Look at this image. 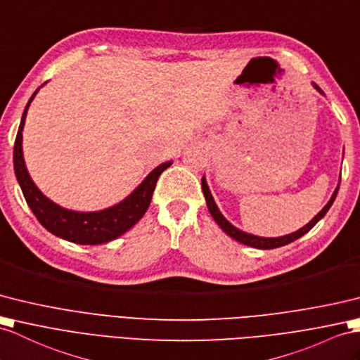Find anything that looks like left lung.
<instances>
[{"label": "left lung", "mask_w": 360, "mask_h": 360, "mask_svg": "<svg viewBox=\"0 0 360 360\" xmlns=\"http://www.w3.org/2000/svg\"><path fill=\"white\" fill-rule=\"evenodd\" d=\"M313 86H314V89H316L321 94H323V91L319 89V86H318L316 84H313ZM339 185H340V183H339ZM339 185H338V188L335 189V192H333V195H331L330 201H328V203H327L326 206H323V209L321 210V212H319L316 217H314L310 223H307L304 227H301L300 231H296V232H293V233H288V235H284V236H276V238H264V236H257V235H252V233H248V232H243V231H240V229H236V227H235L233 224H231L229 221H227L226 218L223 217V214L220 212V209H218L217 205H215L214 197H212V194H210V191H209V188H207L206 179H205V177L201 179V189H203V194H205V198H206L207 209H209V212H210V215H212L214 220L217 221V224L220 226L221 229H223L227 235L232 236L233 240H236V241L241 243V244H246V246L255 248V249H276V248L285 246V244L292 243V241H295V240H297V238H301L302 235H305L307 232H309V231L311 229V227H313L314 224H316V223L321 220V218L328 212V209L331 207L333 201H335V198H336V195H338Z\"/></svg>", "instance_id": "left-lung-1"}]
</instances>
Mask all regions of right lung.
Returning <instances> with one entry per match:
<instances>
[{
	"instance_id": "1",
	"label": "right lung",
	"mask_w": 360,
	"mask_h": 360,
	"mask_svg": "<svg viewBox=\"0 0 360 360\" xmlns=\"http://www.w3.org/2000/svg\"><path fill=\"white\" fill-rule=\"evenodd\" d=\"M38 91L39 89L32 94L30 101L25 105L13 146L15 175L20 183L25 201H27L34 217L38 218V221L50 233L59 236V238L76 244H90V246L116 240L117 236L129 231L145 215L146 209L150 207L157 180H159L160 174L166 168H169L172 162H166L157 166L124 201L108 209L98 210V212H76V210L60 207L59 205L49 200L37 188L24 163L22 128L30 102Z\"/></svg>"
}]
</instances>
